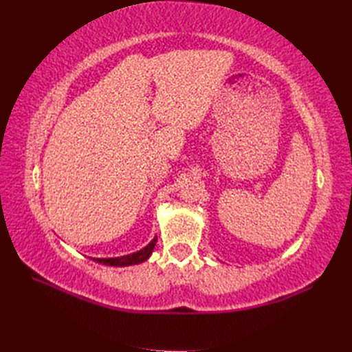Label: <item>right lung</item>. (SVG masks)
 Instances as JSON below:
<instances>
[{"label":"right lung","mask_w":352,"mask_h":352,"mask_svg":"<svg viewBox=\"0 0 352 352\" xmlns=\"http://www.w3.org/2000/svg\"><path fill=\"white\" fill-rule=\"evenodd\" d=\"M157 236L146 245L145 248L141 251L129 254V255H123V257H116V258H92L94 261L105 264V265H114V267H126V265H133V264H140L144 263L145 260L150 258V255L155 247Z\"/></svg>","instance_id":"add662e5"}]
</instances>
